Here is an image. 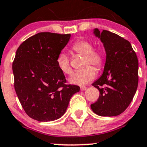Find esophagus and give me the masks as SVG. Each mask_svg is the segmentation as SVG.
<instances>
[{
  "mask_svg": "<svg viewBox=\"0 0 147 147\" xmlns=\"http://www.w3.org/2000/svg\"><path fill=\"white\" fill-rule=\"evenodd\" d=\"M87 89H88V88H87V87H84V86L80 87V90H86Z\"/></svg>",
  "mask_w": 147,
  "mask_h": 147,
  "instance_id": "obj_1",
  "label": "esophagus"
}]
</instances>
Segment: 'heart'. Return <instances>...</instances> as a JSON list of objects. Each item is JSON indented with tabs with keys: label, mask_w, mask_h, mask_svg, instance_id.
Listing matches in <instances>:
<instances>
[{
	"label": "heart",
	"mask_w": 147,
	"mask_h": 147,
	"mask_svg": "<svg viewBox=\"0 0 147 147\" xmlns=\"http://www.w3.org/2000/svg\"><path fill=\"white\" fill-rule=\"evenodd\" d=\"M72 50L78 55L84 57L82 67L80 71L73 72L69 78L71 84L83 85L88 83L95 78V69L89 65L92 64L96 69H100L104 63V53L100 48L93 49L92 42L82 39L76 41L72 46ZM57 65L59 70L64 74L69 75L72 72L69 59L65 52H61L56 59Z\"/></svg>",
	"instance_id": "1"
}]
</instances>
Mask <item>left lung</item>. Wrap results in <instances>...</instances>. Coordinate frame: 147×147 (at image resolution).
I'll use <instances>...</instances> for the list:
<instances>
[{"instance_id":"obj_1","label":"left lung","mask_w":147,"mask_h":147,"mask_svg":"<svg viewBox=\"0 0 147 147\" xmlns=\"http://www.w3.org/2000/svg\"><path fill=\"white\" fill-rule=\"evenodd\" d=\"M103 44L106 60L103 73L92 84L100 91L92 111L100 116H116L128 108L139 82V62L130 42L109 31H93Z\"/></svg>"}]
</instances>
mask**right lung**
I'll use <instances>...</instances> for the list:
<instances>
[{
  "instance_id": "right-lung-1",
  "label": "right lung",
  "mask_w": 147,
  "mask_h": 147,
  "mask_svg": "<svg viewBox=\"0 0 147 147\" xmlns=\"http://www.w3.org/2000/svg\"><path fill=\"white\" fill-rule=\"evenodd\" d=\"M71 35L41 32L24 41L13 62L14 88L26 113L38 121L62 117L80 87L66 85L56 59Z\"/></svg>"
}]
</instances>
